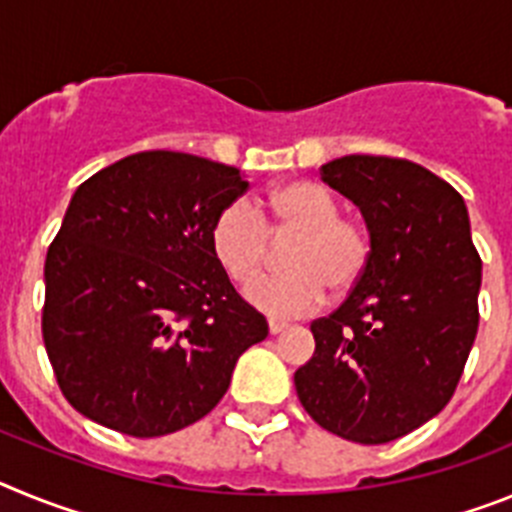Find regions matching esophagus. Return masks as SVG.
<instances>
[{
    "instance_id": "esophagus-1",
    "label": "esophagus",
    "mask_w": 512,
    "mask_h": 512,
    "mask_svg": "<svg viewBox=\"0 0 512 512\" xmlns=\"http://www.w3.org/2000/svg\"><path fill=\"white\" fill-rule=\"evenodd\" d=\"M289 325L287 323H282V320H269V333L271 336H279V333H284V330H287Z\"/></svg>"
}]
</instances>
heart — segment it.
<instances>
[{
  "label": "heart",
  "instance_id": "1",
  "mask_svg": "<svg viewBox=\"0 0 512 512\" xmlns=\"http://www.w3.org/2000/svg\"><path fill=\"white\" fill-rule=\"evenodd\" d=\"M264 217L246 200H235L217 212L210 230L215 259L233 282L258 276L270 252V235L295 237L288 252L290 271L262 278L246 289L256 310L279 318L305 315L325 300L328 287L346 292L369 264V235L359 223L341 217V205L325 187L292 179L266 194Z\"/></svg>",
  "mask_w": 512,
  "mask_h": 512
}]
</instances>
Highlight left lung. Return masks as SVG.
Returning <instances> with one entry per match:
<instances>
[{"instance_id": "8db88e82", "label": "left lung", "mask_w": 512, "mask_h": 512, "mask_svg": "<svg viewBox=\"0 0 512 512\" xmlns=\"http://www.w3.org/2000/svg\"><path fill=\"white\" fill-rule=\"evenodd\" d=\"M320 179L359 207L369 264L351 295L310 325L295 372L302 408L354 443H390L436 418L477 336L482 261L464 197L405 158L341 156Z\"/></svg>"}]
</instances>
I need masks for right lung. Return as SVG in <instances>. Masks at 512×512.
I'll use <instances>...</instances> for the list:
<instances>
[{"instance_id": "add662e5", "label": "right lung", "mask_w": 512, "mask_h": 512, "mask_svg": "<svg viewBox=\"0 0 512 512\" xmlns=\"http://www.w3.org/2000/svg\"><path fill=\"white\" fill-rule=\"evenodd\" d=\"M246 187L235 166L143 151L76 189L45 256L43 341L84 418L135 438L182 431L269 336L210 246Z\"/></svg>"}]
</instances>
